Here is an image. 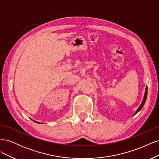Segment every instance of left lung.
<instances>
[{"label":"left lung","mask_w":159,"mask_h":159,"mask_svg":"<svg viewBox=\"0 0 159 159\" xmlns=\"http://www.w3.org/2000/svg\"><path fill=\"white\" fill-rule=\"evenodd\" d=\"M147 87L146 88V90H145V96H144V98H143V102H142V103L141 104V105H140V107H139V109L137 110V111H136V113H135V114L134 115H136L139 111H140L142 108H143V105H145V102H146V99H147Z\"/></svg>","instance_id":"8db88e82"}]
</instances>
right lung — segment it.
<instances>
[{
    "label": "right lung",
    "mask_w": 159,
    "mask_h": 159,
    "mask_svg": "<svg viewBox=\"0 0 159 159\" xmlns=\"http://www.w3.org/2000/svg\"><path fill=\"white\" fill-rule=\"evenodd\" d=\"M35 122H36V121H35ZM36 123H37V122H36Z\"/></svg>",
    "instance_id": "obj_1"
}]
</instances>
